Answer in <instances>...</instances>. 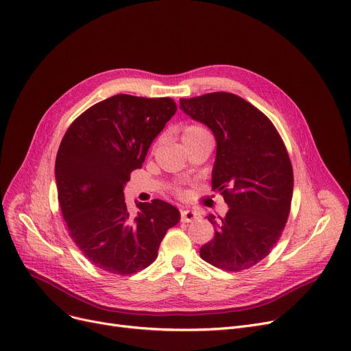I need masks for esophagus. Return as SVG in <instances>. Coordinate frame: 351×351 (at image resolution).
Returning <instances> with one entry per match:
<instances>
[{
	"mask_svg": "<svg viewBox=\"0 0 351 351\" xmlns=\"http://www.w3.org/2000/svg\"><path fill=\"white\" fill-rule=\"evenodd\" d=\"M199 217H201V213H199V210H196V209H182L180 210L182 222H192Z\"/></svg>",
	"mask_w": 351,
	"mask_h": 351,
	"instance_id": "esophagus-1",
	"label": "esophagus"
}]
</instances>
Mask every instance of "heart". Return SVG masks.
Segmentation results:
<instances>
[{
    "label": "heart",
    "instance_id": "b5f03b06",
    "mask_svg": "<svg viewBox=\"0 0 351 351\" xmlns=\"http://www.w3.org/2000/svg\"><path fill=\"white\" fill-rule=\"evenodd\" d=\"M205 136H209V133L206 132L205 128L199 125H188L184 128V130H182V141H184V143L205 138Z\"/></svg>",
    "mask_w": 351,
    "mask_h": 351
}]
</instances>
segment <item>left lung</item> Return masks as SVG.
<instances>
[{"mask_svg": "<svg viewBox=\"0 0 351 351\" xmlns=\"http://www.w3.org/2000/svg\"><path fill=\"white\" fill-rule=\"evenodd\" d=\"M180 110L208 126L217 141L212 188L228 205L209 215L215 237L202 260L225 271L247 269L269 254L285 226L293 197V167L269 119L232 93L180 99Z\"/></svg>", "mask_w": 351, "mask_h": 351, "instance_id": "1", "label": "left lung"}]
</instances>
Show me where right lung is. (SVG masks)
I'll return each mask as SVG.
<instances>
[{
  "label": "right lung",
  "mask_w": 351,
  "mask_h": 351,
  "mask_svg": "<svg viewBox=\"0 0 351 351\" xmlns=\"http://www.w3.org/2000/svg\"><path fill=\"white\" fill-rule=\"evenodd\" d=\"M176 113L169 97L117 95L75 119L56 158L58 202L75 245L96 267L119 276L156 260L160 242L180 212L160 199L138 202L130 215L125 185Z\"/></svg>",
  "instance_id": "obj_1"
}]
</instances>
